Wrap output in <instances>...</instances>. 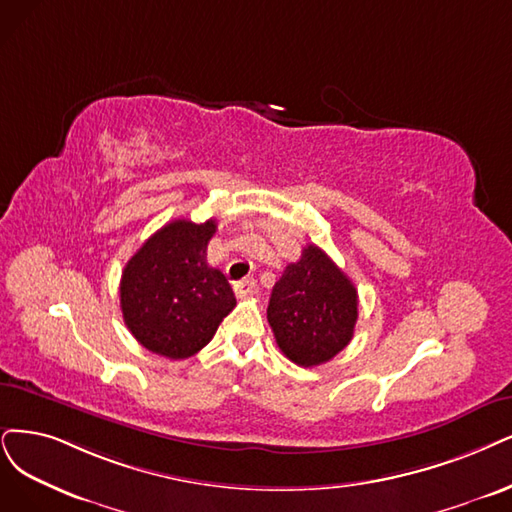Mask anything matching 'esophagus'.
I'll return each mask as SVG.
<instances>
[{"instance_id":"esophagus-1","label":"esophagus","mask_w":512,"mask_h":512,"mask_svg":"<svg viewBox=\"0 0 512 512\" xmlns=\"http://www.w3.org/2000/svg\"><path fill=\"white\" fill-rule=\"evenodd\" d=\"M255 280L253 278H244V280H238L236 285H234V293H236V297H249V295H253L255 293Z\"/></svg>"}]
</instances>
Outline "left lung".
<instances>
[{
    "mask_svg": "<svg viewBox=\"0 0 512 512\" xmlns=\"http://www.w3.org/2000/svg\"><path fill=\"white\" fill-rule=\"evenodd\" d=\"M356 318V287L314 244L289 263L272 289L268 323L282 354L299 367L323 365L342 352Z\"/></svg>",
    "mask_w": 512,
    "mask_h": 512,
    "instance_id": "1",
    "label": "left lung"
}]
</instances>
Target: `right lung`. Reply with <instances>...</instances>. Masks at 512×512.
I'll return each instance as SVG.
<instances>
[{
  "instance_id": "1",
  "label": "right lung",
  "mask_w": 512,
  "mask_h": 512,
  "mask_svg": "<svg viewBox=\"0 0 512 512\" xmlns=\"http://www.w3.org/2000/svg\"><path fill=\"white\" fill-rule=\"evenodd\" d=\"M215 219H175L143 242L120 280L128 331L149 352L181 361L211 342L236 306L225 276L206 263Z\"/></svg>"
}]
</instances>
